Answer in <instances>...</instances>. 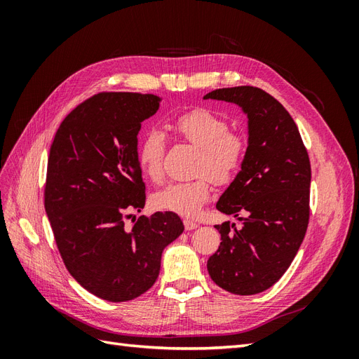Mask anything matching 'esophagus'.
<instances>
[{
  "instance_id": "1",
  "label": "esophagus",
  "mask_w": 359,
  "mask_h": 359,
  "mask_svg": "<svg viewBox=\"0 0 359 359\" xmlns=\"http://www.w3.org/2000/svg\"><path fill=\"white\" fill-rule=\"evenodd\" d=\"M184 227H186V231H193V229H198L199 224L190 220H184Z\"/></svg>"
}]
</instances>
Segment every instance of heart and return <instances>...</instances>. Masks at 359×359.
<instances>
[{"mask_svg": "<svg viewBox=\"0 0 359 359\" xmlns=\"http://www.w3.org/2000/svg\"><path fill=\"white\" fill-rule=\"evenodd\" d=\"M173 130L199 148L196 173L190 181L169 182L151 196L156 210L175 212L182 217H196L210 201L212 184H229L240 172L247 154L245 139L229 132L224 119L206 109L182 114L173 121ZM166 137L157 128H151L140 137L137 145V165L151 181L163 175V154Z\"/></svg>", "mask_w": 359, "mask_h": 359, "instance_id": "b5f03b06", "label": "heart"}]
</instances>
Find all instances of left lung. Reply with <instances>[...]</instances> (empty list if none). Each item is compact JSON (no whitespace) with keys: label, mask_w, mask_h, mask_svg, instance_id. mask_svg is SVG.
Segmentation results:
<instances>
[{"label":"left lung","mask_w":359,"mask_h":359,"mask_svg":"<svg viewBox=\"0 0 359 359\" xmlns=\"http://www.w3.org/2000/svg\"><path fill=\"white\" fill-rule=\"evenodd\" d=\"M223 100L247 115V154L215 208L238 217L217 224L222 235L208 259L215 285L255 295L280 280L297 256L310 217L311 169L298 127L283 104L256 86L220 88L203 100Z\"/></svg>","instance_id":"obj_1"}]
</instances>
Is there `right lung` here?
Listing matches in <instances>:
<instances>
[{"instance_id": "1", "label": "right lung", "mask_w": 359, "mask_h": 359, "mask_svg": "<svg viewBox=\"0 0 359 359\" xmlns=\"http://www.w3.org/2000/svg\"><path fill=\"white\" fill-rule=\"evenodd\" d=\"M160 102L154 94L100 93L64 118L50 145L45 208L57 247L72 277L111 302L153 286L163 250L184 231L169 211L124 224L145 206L137 135Z\"/></svg>"}]
</instances>
